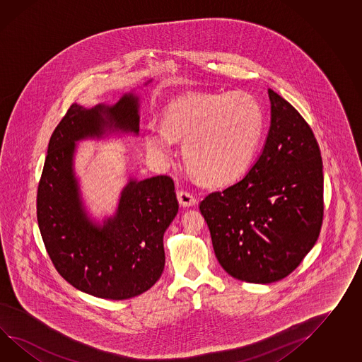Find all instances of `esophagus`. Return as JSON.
<instances>
[{
    "label": "esophagus",
    "mask_w": 362,
    "mask_h": 362,
    "mask_svg": "<svg viewBox=\"0 0 362 362\" xmlns=\"http://www.w3.org/2000/svg\"><path fill=\"white\" fill-rule=\"evenodd\" d=\"M177 202L182 205V206H194L196 204V199H194V194L188 191H179L177 194Z\"/></svg>",
    "instance_id": "34e87169"
}]
</instances>
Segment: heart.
I'll list each match as a JSON object with an SVG mask.
<instances>
[{
  "instance_id": "heart-1",
  "label": "heart",
  "mask_w": 362,
  "mask_h": 362,
  "mask_svg": "<svg viewBox=\"0 0 362 362\" xmlns=\"http://www.w3.org/2000/svg\"><path fill=\"white\" fill-rule=\"evenodd\" d=\"M264 125V111L250 93H188L166 107L163 128H148L145 145L165 163L174 157L175 141L185 142V163L194 175L226 185L246 171Z\"/></svg>"
}]
</instances>
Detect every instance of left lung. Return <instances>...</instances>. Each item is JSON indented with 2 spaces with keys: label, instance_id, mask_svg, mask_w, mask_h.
Listing matches in <instances>:
<instances>
[{
  "label": "left lung",
  "instance_id": "8db88e82",
  "mask_svg": "<svg viewBox=\"0 0 362 362\" xmlns=\"http://www.w3.org/2000/svg\"><path fill=\"white\" fill-rule=\"evenodd\" d=\"M271 127L243 179L208 194L200 212L214 254L234 279L279 281L317 242L323 221V162L300 112L268 88Z\"/></svg>",
  "mask_w": 362,
  "mask_h": 362
}]
</instances>
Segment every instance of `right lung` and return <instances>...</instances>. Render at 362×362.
Returning <instances> with one entry per match:
<instances>
[{"label":"right lung","instance_id":"1","mask_svg":"<svg viewBox=\"0 0 362 362\" xmlns=\"http://www.w3.org/2000/svg\"><path fill=\"white\" fill-rule=\"evenodd\" d=\"M139 110L134 93L114 106L71 105L51 136L37 187V223L54 268L76 289L105 300L132 298L158 281L163 234L179 209L174 182L166 175L129 177L115 214L102 223L85 209L74 173L77 142L112 133L137 136Z\"/></svg>","mask_w":362,"mask_h":362}]
</instances>
